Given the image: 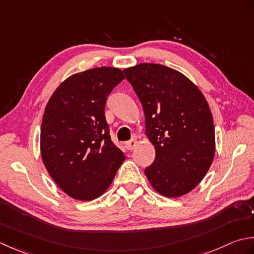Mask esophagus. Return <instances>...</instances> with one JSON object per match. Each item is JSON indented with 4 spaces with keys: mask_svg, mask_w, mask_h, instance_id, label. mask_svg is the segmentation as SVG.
Instances as JSON below:
<instances>
[{
    "mask_svg": "<svg viewBox=\"0 0 254 254\" xmlns=\"http://www.w3.org/2000/svg\"><path fill=\"white\" fill-rule=\"evenodd\" d=\"M137 139H131V140H129L125 143V147L127 150H133L137 146Z\"/></svg>",
    "mask_w": 254,
    "mask_h": 254,
    "instance_id": "esophagus-1",
    "label": "esophagus"
}]
</instances>
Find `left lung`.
Returning <instances> with one entry per match:
<instances>
[{
	"label": "left lung",
	"mask_w": 254,
	"mask_h": 254,
	"mask_svg": "<svg viewBox=\"0 0 254 254\" xmlns=\"http://www.w3.org/2000/svg\"><path fill=\"white\" fill-rule=\"evenodd\" d=\"M124 73L141 103L146 134L156 149L144 174L163 196L188 194L204 179L215 156L208 103L189 77L169 66L140 64Z\"/></svg>",
	"instance_id": "left-lung-1"
}]
</instances>
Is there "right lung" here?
I'll return each instance as SVG.
<instances>
[{
	"label": "right lung",
	"instance_id": "obj_1",
	"mask_svg": "<svg viewBox=\"0 0 254 254\" xmlns=\"http://www.w3.org/2000/svg\"><path fill=\"white\" fill-rule=\"evenodd\" d=\"M125 79L111 66L69 76L45 108L40 152L50 177L70 197L92 200L105 192L125 160L111 140L107 96Z\"/></svg>",
	"mask_w": 254,
	"mask_h": 254
}]
</instances>
